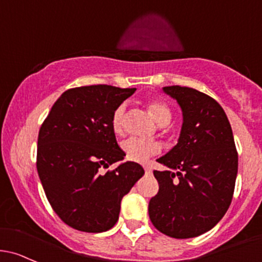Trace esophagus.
I'll return each mask as SVG.
<instances>
[{
    "label": "esophagus",
    "mask_w": 262,
    "mask_h": 262,
    "mask_svg": "<svg viewBox=\"0 0 262 262\" xmlns=\"http://www.w3.org/2000/svg\"><path fill=\"white\" fill-rule=\"evenodd\" d=\"M143 168H144V170H145V172H147V173L150 172V167L148 166V164H145V166H143Z\"/></svg>",
    "instance_id": "esophagus-1"
}]
</instances>
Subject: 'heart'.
Here are the masks:
<instances>
[{"instance_id": "obj_1", "label": "heart", "mask_w": 262, "mask_h": 262, "mask_svg": "<svg viewBox=\"0 0 262 262\" xmlns=\"http://www.w3.org/2000/svg\"><path fill=\"white\" fill-rule=\"evenodd\" d=\"M126 104L123 103L115 108L112 114V130L115 134L123 133V120L125 115ZM148 110L156 119L157 123L161 125H166L172 119V112L164 103L158 100H153L148 103ZM122 150L124 152V157L126 161L136 162V163H145L152 156L161 153L162 147L157 142H148V140H142L137 138H129L122 143Z\"/></svg>"}]
</instances>
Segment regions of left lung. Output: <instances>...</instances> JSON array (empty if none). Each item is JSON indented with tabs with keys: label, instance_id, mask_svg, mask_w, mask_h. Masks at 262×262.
<instances>
[{
	"label": "left lung",
	"instance_id": "8db88e82",
	"mask_svg": "<svg viewBox=\"0 0 262 262\" xmlns=\"http://www.w3.org/2000/svg\"><path fill=\"white\" fill-rule=\"evenodd\" d=\"M163 90L181 105L183 125L177 145L157 159L169 170H153L159 189L148 212L164 235L197 237L219 224L230 207L238 154L230 122L213 98L180 85Z\"/></svg>",
	"mask_w": 262,
	"mask_h": 262
}]
</instances>
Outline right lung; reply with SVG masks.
<instances>
[{
    "label": "right lung",
    "mask_w": 262,
    "mask_h": 262,
    "mask_svg": "<svg viewBox=\"0 0 262 262\" xmlns=\"http://www.w3.org/2000/svg\"><path fill=\"white\" fill-rule=\"evenodd\" d=\"M136 88L90 85L60 96L38 132L36 167L52 210L70 227L104 232L117 224L122 198L144 174L138 163L101 168L122 161L110 120Z\"/></svg>",
    "instance_id": "add662e5"
}]
</instances>
